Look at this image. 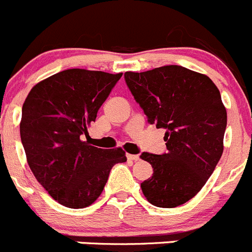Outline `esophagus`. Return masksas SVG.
Wrapping results in <instances>:
<instances>
[{
  "instance_id": "obj_1",
  "label": "esophagus",
  "mask_w": 252,
  "mask_h": 252,
  "mask_svg": "<svg viewBox=\"0 0 252 252\" xmlns=\"http://www.w3.org/2000/svg\"><path fill=\"white\" fill-rule=\"evenodd\" d=\"M126 158H128V160L137 161V160H139V155H135V154H126Z\"/></svg>"
}]
</instances>
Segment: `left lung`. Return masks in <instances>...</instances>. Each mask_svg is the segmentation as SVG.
Here are the masks:
<instances>
[{
  "instance_id": "left-lung-1",
  "label": "left lung",
  "mask_w": 252,
  "mask_h": 252,
  "mask_svg": "<svg viewBox=\"0 0 252 252\" xmlns=\"http://www.w3.org/2000/svg\"><path fill=\"white\" fill-rule=\"evenodd\" d=\"M124 79L148 122L165 129L166 153H143L153 176L140 184L158 208L189 201L205 185L224 150L226 109L218 87L205 74L182 65L126 72Z\"/></svg>"
}]
</instances>
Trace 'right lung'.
I'll list each match as a JSON object with an SVG mask.
<instances>
[{
    "label": "right lung",
    "instance_id": "add662e5",
    "mask_svg": "<svg viewBox=\"0 0 252 252\" xmlns=\"http://www.w3.org/2000/svg\"><path fill=\"white\" fill-rule=\"evenodd\" d=\"M122 74L62 70L37 83L23 103L20 133L27 163L37 182L61 205H92L113 165L126 161L121 148L105 150L83 140Z\"/></svg>",
    "mask_w": 252,
    "mask_h": 252
}]
</instances>
